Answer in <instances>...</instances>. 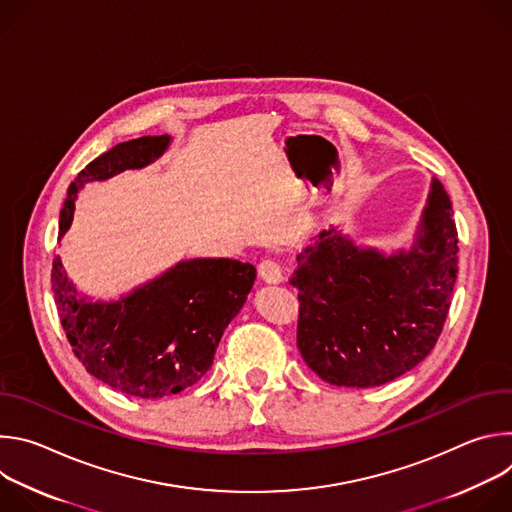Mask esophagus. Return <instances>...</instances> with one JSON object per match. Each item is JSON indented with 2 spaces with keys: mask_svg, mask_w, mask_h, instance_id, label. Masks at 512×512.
I'll return each mask as SVG.
<instances>
[{
  "mask_svg": "<svg viewBox=\"0 0 512 512\" xmlns=\"http://www.w3.org/2000/svg\"><path fill=\"white\" fill-rule=\"evenodd\" d=\"M259 275L265 281H279L283 277V265L275 257H263L259 263Z\"/></svg>",
  "mask_w": 512,
  "mask_h": 512,
  "instance_id": "obj_1",
  "label": "esophagus"
}]
</instances>
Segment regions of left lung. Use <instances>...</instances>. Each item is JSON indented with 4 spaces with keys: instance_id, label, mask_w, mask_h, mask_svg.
Segmentation results:
<instances>
[{
    "instance_id": "1",
    "label": "left lung",
    "mask_w": 512,
    "mask_h": 512,
    "mask_svg": "<svg viewBox=\"0 0 512 512\" xmlns=\"http://www.w3.org/2000/svg\"><path fill=\"white\" fill-rule=\"evenodd\" d=\"M452 202L433 180L417 247L383 257L358 251L336 229L298 255V348L338 387H379L413 367L440 338L458 273Z\"/></svg>"
}]
</instances>
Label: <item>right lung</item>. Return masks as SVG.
I'll use <instances>...</instances> for the list:
<instances>
[{
	"label": "right lung",
	"mask_w": 512,
	"mask_h": 512,
	"mask_svg": "<svg viewBox=\"0 0 512 512\" xmlns=\"http://www.w3.org/2000/svg\"><path fill=\"white\" fill-rule=\"evenodd\" d=\"M168 141V135L123 141L85 166L68 186L58 237L72 223L77 192L85 182L148 166ZM253 281L251 263L192 259L119 302L91 304L77 296L60 259L52 261L54 304L72 352L95 379L137 399L176 395L204 377Z\"/></svg>",
	"instance_id": "obj_1"
}]
</instances>
